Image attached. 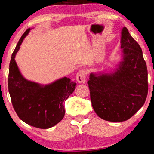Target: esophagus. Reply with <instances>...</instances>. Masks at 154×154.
I'll list each match as a JSON object with an SVG mask.
<instances>
[{"mask_svg": "<svg viewBox=\"0 0 154 154\" xmlns=\"http://www.w3.org/2000/svg\"><path fill=\"white\" fill-rule=\"evenodd\" d=\"M86 75H87V73L85 69H81V70L79 71V72L76 74V80L79 83H85L86 81Z\"/></svg>", "mask_w": 154, "mask_h": 154, "instance_id": "34e87169", "label": "esophagus"}]
</instances>
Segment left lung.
Segmentation results:
<instances>
[{
	"label": "left lung",
	"mask_w": 154,
	"mask_h": 154,
	"mask_svg": "<svg viewBox=\"0 0 154 154\" xmlns=\"http://www.w3.org/2000/svg\"><path fill=\"white\" fill-rule=\"evenodd\" d=\"M123 58L112 74L90 75V100L101 119L111 122L127 121L140 110L148 94V72L142 48L128 29L121 32Z\"/></svg>",
	"instance_id": "obj_1"
}]
</instances>
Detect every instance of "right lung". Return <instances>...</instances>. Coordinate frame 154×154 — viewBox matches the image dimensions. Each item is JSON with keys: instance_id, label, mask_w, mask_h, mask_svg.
<instances>
[{"instance_id": "obj_1", "label": "right lung", "mask_w": 154, "mask_h": 154, "mask_svg": "<svg viewBox=\"0 0 154 154\" xmlns=\"http://www.w3.org/2000/svg\"><path fill=\"white\" fill-rule=\"evenodd\" d=\"M30 29L20 38L10 62L8 90L13 108L19 118L33 127L48 129L64 116V102L74 91L76 83L64 77L41 86L29 81L21 74L14 57Z\"/></svg>"}]
</instances>
